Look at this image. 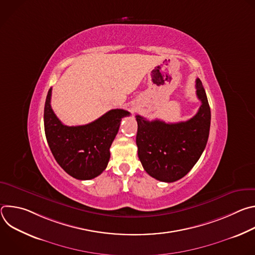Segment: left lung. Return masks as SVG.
I'll list each match as a JSON object with an SVG mask.
<instances>
[{"label":"left lung","instance_id":"8db88e82","mask_svg":"<svg viewBox=\"0 0 255 255\" xmlns=\"http://www.w3.org/2000/svg\"><path fill=\"white\" fill-rule=\"evenodd\" d=\"M196 89L202 105L198 113L188 121L165 123L136 116L138 157L145 171L160 181L172 183L184 177L206 147L211 110L200 79L196 80Z\"/></svg>","mask_w":255,"mask_h":255}]
</instances>
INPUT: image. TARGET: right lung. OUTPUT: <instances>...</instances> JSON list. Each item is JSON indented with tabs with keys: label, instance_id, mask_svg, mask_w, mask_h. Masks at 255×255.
<instances>
[{
	"label": "right lung",
	"instance_id": "obj_1",
	"mask_svg": "<svg viewBox=\"0 0 255 255\" xmlns=\"http://www.w3.org/2000/svg\"><path fill=\"white\" fill-rule=\"evenodd\" d=\"M51 92L50 88L44 106V130L55 160L77 179H92L100 175L110 159V147L121 120L130 113L113 109L87 125L66 126L52 110Z\"/></svg>",
	"mask_w": 255,
	"mask_h": 255
}]
</instances>
